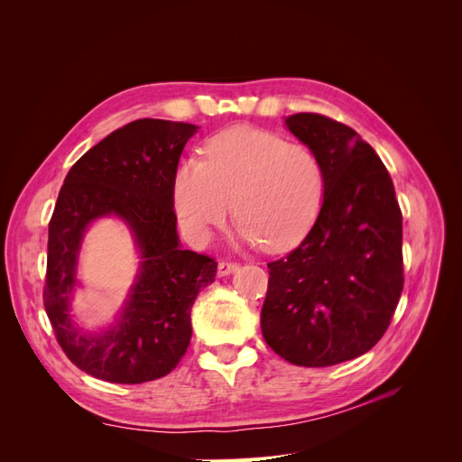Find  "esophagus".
I'll list each match as a JSON object with an SVG mask.
<instances>
[{
  "instance_id": "obj_1",
  "label": "esophagus",
  "mask_w": 462,
  "mask_h": 462,
  "mask_svg": "<svg viewBox=\"0 0 462 462\" xmlns=\"http://www.w3.org/2000/svg\"><path fill=\"white\" fill-rule=\"evenodd\" d=\"M236 268H239V263H236V262L221 260V262L217 263V273H219V275H229V273H233Z\"/></svg>"
}]
</instances>
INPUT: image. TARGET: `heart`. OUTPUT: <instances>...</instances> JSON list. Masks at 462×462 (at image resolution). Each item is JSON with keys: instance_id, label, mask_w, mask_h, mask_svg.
<instances>
[{"instance_id": "obj_1", "label": "heart", "mask_w": 462, "mask_h": 462, "mask_svg": "<svg viewBox=\"0 0 462 462\" xmlns=\"http://www.w3.org/2000/svg\"><path fill=\"white\" fill-rule=\"evenodd\" d=\"M324 199V170L304 144L250 127L219 133L204 144V158L180 163L173 183L175 212L183 227L206 241L231 214L243 239L283 250L309 233Z\"/></svg>"}]
</instances>
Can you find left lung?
Listing matches in <instances>:
<instances>
[{
	"label": "left lung",
	"mask_w": 462,
	"mask_h": 462,
	"mask_svg": "<svg viewBox=\"0 0 462 462\" xmlns=\"http://www.w3.org/2000/svg\"><path fill=\"white\" fill-rule=\"evenodd\" d=\"M324 170L304 241L268 263L262 335L291 365L324 368L368 353L402 292V214L383 162L356 131L319 114L285 119Z\"/></svg>",
	"instance_id": "left-lung-1"
}]
</instances>
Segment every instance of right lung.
Segmentation results:
<instances>
[{
  "label": "right lung",
  "instance_id": "1",
  "mask_svg": "<svg viewBox=\"0 0 462 462\" xmlns=\"http://www.w3.org/2000/svg\"><path fill=\"white\" fill-rule=\"evenodd\" d=\"M197 125L136 119L92 146L67 173L48 229L44 306L55 339L77 368L111 383H143L185 356L199 292L217 262L179 245L173 183ZM128 221L142 250V273L120 324L87 336L68 314L81 235L97 217Z\"/></svg>",
  "mask_w": 462,
  "mask_h": 462
}]
</instances>
